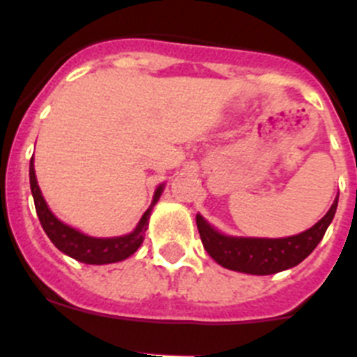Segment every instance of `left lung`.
<instances>
[{
	"mask_svg": "<svg viewBox=\"0 0 357 357\" xmlns=\"http://www.w3.org/2000/svg\"><path fill=\"white\" fill-rule=\"evenodd\" d=\"M336 207H338V197L320 222L301 234L289 238L268 239L225 236L211 227L200 214H197V227L204 248L218 264L234 272L272 275L296 266L317 248L329 223L333 222Z\"/></svg>",
	"mask_w": 357,
	"mask_h": 357,
	"instance_id": "1",
	"label": "left lung"
}]
</instances>
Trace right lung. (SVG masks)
Returning a JSON list of instances; mask_svg holds the SVG:
<instances>
[{"mask_svg": "<svg viewBox=\"0 0 357 357\" xmlns=\"http://www.w3.org/2000/svg\"><path fill=\"white\" fill-rule=\"evenodd\" d=\"M30 189L31 195H33V202H36V211L40 225H43L44 232L48 234V238L52 239V243L59 250L85 264H109L127 259L141 247V243L144 239V230H146L148 220H150V213L157 204V200H159L164 185L157 188L155 195H153V202H151V206L148 207L146 213L143 214L137 227L132 230L130 234L119 236V238H91V236L82 234L80 230L62 223L50 211L48 204H46L43 193H40L36 178V169H33V157L30 160Z\"/></svg>", "mask_w": 357, "mask_h": 357, "instance_id": "add662e5", "label": "right lung"}]
</instances>
